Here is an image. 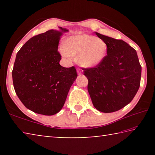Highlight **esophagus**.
Here are the masks:
<instances>
[{"mask_svg":"<svg viewBox=\"0 0 155 155\" xmlns=\"http://www.w3.org/2000/svg\"><path fill=\"white\" fill-rule=\"evenodd\" d=\"M77 74H78V75H81V74H82L83 70H81V69H80V68H78L77 70Z\"/></svg>","mask_w":155,"mask_h":155,"instance_id":"1","label":"esophagus"}]
</instances>
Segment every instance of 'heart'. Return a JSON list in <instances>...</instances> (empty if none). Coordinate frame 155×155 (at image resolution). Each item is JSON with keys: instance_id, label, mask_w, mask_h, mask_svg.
Here are the masks:
<instances>
[{"instance_id": "heart-1", "label": "heart", "mask_w": 155, "mask_h": 155, "mask_svg": "<svg viewBox=\"0 0 155 155\" xmlns=\"http://www.w3.org/2000/svg\"><path fill=\"white\" fill-rule=\"evenodd\" d=\"M63 55L77 57L76 61L81 67L90 68L98 65L104 59L107 46L103 40L90 35H72L62 44Z\"/></svg>"}]
</instances>
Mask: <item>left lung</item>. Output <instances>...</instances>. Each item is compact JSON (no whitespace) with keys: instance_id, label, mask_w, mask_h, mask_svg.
<instances>
[{"instance_id":"obj_1","label":"left lung","mask_w":155,"mask_h":155,"mask_svg":"<svg viewBox=\"0 0 155 155\" xmlns=\"http://www.w3.org/2000/svg\"><path fill=\"white\" fill-rule=\"evenodd\" d=\"M107 46V55L95 68L84 70L87 90L98 111L111 113L134 98L140 85L141 67L137 52L125 41L96 32Z\"/></svg>"}]
</instances>
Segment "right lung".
<instances>
[{
    "mask_svg": "<svg viewBox=\"0 0 155 155\" xmlns=\"http://www.w3.org/2000/svg\"><path fill=\"white\" fill-rule=\"evenodd\" d=\"M68 31L59 27L34 36L16 54L12 71L14 90L23 104L36 114L59 112L77 77L74 67L59 64V41Z\"/></svg>",
    "mask_w": 155,
    "mask_h": 155,
    "instance_id": "1",
    "label": "right lung"
}]
</instances>
